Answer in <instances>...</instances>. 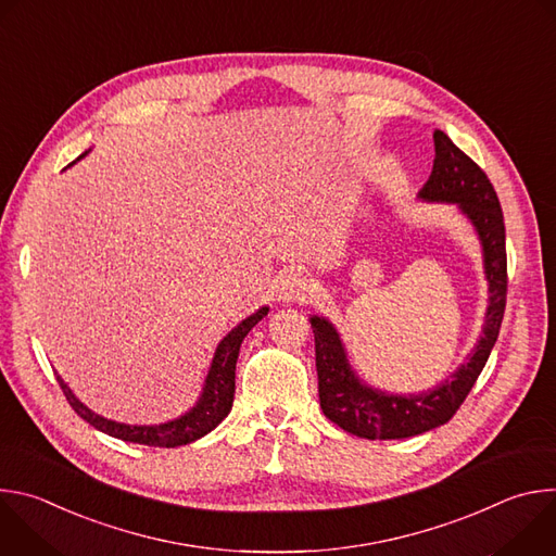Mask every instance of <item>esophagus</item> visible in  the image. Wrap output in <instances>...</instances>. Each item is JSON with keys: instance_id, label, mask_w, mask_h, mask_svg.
<instances>
[{"instance_id": "34e87169", "label": "esophagus", "mask_w": 556, "mask_h": 556, "mask_svg": "<svg viewBox=\"0 0 556 556\" xmlns=\"http://www.w3.org/2000/svg\"><path fill=\"white\" fill-rule=\"evenodd\" d=\"M309 281L301 273H290L277 283V301L281 303H299L309 296Z\"/></svg>"}]
</instances>
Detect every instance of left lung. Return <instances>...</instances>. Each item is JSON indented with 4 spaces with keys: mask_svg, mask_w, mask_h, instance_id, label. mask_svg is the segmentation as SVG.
<instances>
[{
    "mask_svg": "<svg viewBox=\"0 0 556 556\" xmlns=\"http://www.w3.org/2000/svg\"><path fill=\"white\" fill-rule=\"evenodd\" d=\"M433 169L418 191V200L453 204L478 235L489 283L484 326L466 363L446 380L418 393H391L367 384L352 367L337 326L328 316L312 314L321 409L343 431L365 440H403L448 422L482 374L504 319L506 228L497 193L486 174L444 131H433Z\"/></svg>",
    "mask_w": 556,
    "mask_h": 556,
    "instance_id": "left-lung-1",
    "label": "left lung"
}]
</instances>
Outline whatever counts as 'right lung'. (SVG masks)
I'll return each instance as SVG.
<instances>
[{"label":"right lung","instance_id":"right-lung-1","mask_svg":"<svg viewBox=\"0 0 556 556\" xmlns=\"http://www.w3.org/2000/svg\"><path fill=\"white\" fill-rule=\"evenodd\" d=\"M84 155H78V157H84ZM72 165H67V167H72ZM268 309H270L268 305H262L251 316H247L244 321L237 324L217 343L208 374L202 384L200 399L195 401V405L189 412H185L182 416H178L174 420H167L161 425H127V422H116V420L103 418L78 401L74 391L67 387V382L61 376H56V380L65 393L67 403L72 405V409L86 422H90L94 429H99L112 438H118L123 442H134V444H147V446H165V448L191 444V442L200 440L202 435L211 433L228 416V412L232 407V395H235V365H237V356H240V345L247 339V334L268 314Z\"/></svg>","mask_w":556,"mask_h":556}]
</instances>
